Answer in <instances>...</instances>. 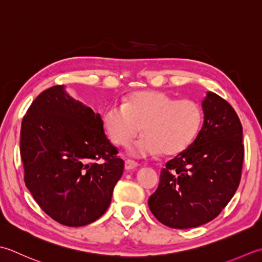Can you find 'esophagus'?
<instances>
[{
  "label": "esophagus",
  "instance_id": "34e87169",
  "mask_svg": "<svg viewBox=\"0 0 262 262\" xmlns=\"http://www.w3.org/2000/svg\"><path fill=\"white\" fill-rule=\"evenodd\" d=\"M139 166V164L135 161H132V159H126L125 164H124V167L126 170H131V169H136Z\"/></svg>",
  "mask_w": 262,
  "mask_h": 262
}]
</instances>
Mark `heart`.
Masks as SVG:
<instances>
[{"mask_svg": "<svg viewBox=\"0 0 262 262\" xmlns=\"http://www.w3.org/2000/svg\"><path fill=\"white\" fill-rule=\"evenodd\" d=\"M103 122L111 140L126 147L141 131V139L130 150L136 156H155L159 152L176 155L184 151L202 123V110L192 99H176L163 92H138L105 110Z\"/></svg>", "mask_w": 262, "mask_h": 262, "instance_id": "b5f03b06", "label": "heart"}]
</instances>
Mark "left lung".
<instances>
[{"label": "left lung", "instance_id": "1", "mask_svg": "<svg viewBox=\"0 0 262 262\" xmlns=\"http://www.w3.org/2000/svg\"><path fill=\"white\" fill-rule=\"evenodd\" d=\"M204 124L194 141L166 163L157 190L149 196L151 212L172 228L196 227L216 218L241 181L243 130L225 99L208 92L202 100Z\"/></svg>", "mask_w": 262, "mask_h": 262}]
</instances>
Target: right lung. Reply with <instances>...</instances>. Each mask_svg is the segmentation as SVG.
<instances>
[{
  "mask_svg": "<svg viewBox=\"0 0 262 262\" xmlns=\"http://www.w3.org/2000/svg\"><path fill=\"white\" fill-rule=\"evenodd\" d=\"M117 152L100 115L61 84L37 96L21 122L26 186L62 225H88L107 210L124 169Z\"/></svg>",
  "mask_w": 262,
  "mask_h": 262,
  "instance_id": "1",
  "label": "right lung"
}]
</instances>
